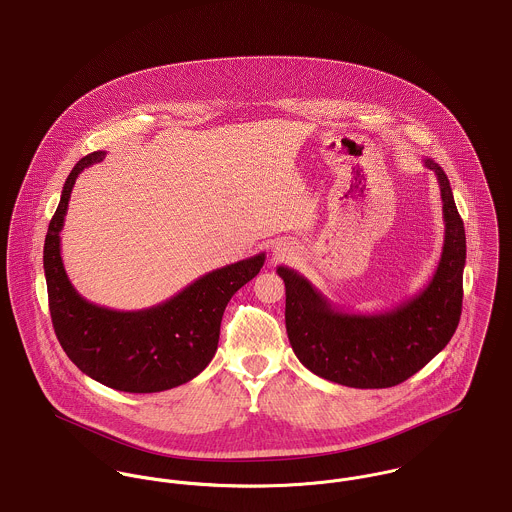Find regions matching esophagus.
I'll list each match as a JSON object with an SVG mask.
<instances>
[{
    "label": "esophagus",
    "mask_w": 512,
    "mask_h": 512,
    "mask_svg": "<svg viewBox=\"0 0 512 512\" xmlns=\"http://www.w3.org/2000/svg\"><path fill=\"white\" fill-rule=\"evenodd\" d=\"M292 255V247L290 245H286V243H278L275 245V249H273V257L275 259H286V257H290Z\"/></svg>",
    "instance_id": "34e87169"
}]
</instances>
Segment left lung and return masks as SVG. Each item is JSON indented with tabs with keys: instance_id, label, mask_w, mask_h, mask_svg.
I'll return each mask as SVG.
<instances>
[{
	"instance_id": "1",
	"label": "left lung",
	"mask_w": 512,
	"mask_h": 512,
	"mask_svg": "<svg viewBox=\"0 0 512 512\" xmlns=\"http://www.w3.org/2000/svg\"><path fill=\"white\" fill-rule=\"evenodd\" d=\"M423 163L438 179L444 245L433 278L419 294L394 310L353 314L335 308L298 271L276 269L286 286L284 319L292 351L319 378L360 390L392 388L431 362L458 327L466 230L446 173L431 158Z\"/></svg>"
}]
</instances>
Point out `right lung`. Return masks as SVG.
I'll return each mask as SVG.
<instances>
[{
  "label": "right lung",
  "instance_id": "obj_1",
  "mask_svg": "<svg viewBox=\"0 0 512 512\" xmlns=\"http://www.w3.org/2000/svg\"><path fill=\"white\" fill-rule=\"evenodd\" d=\"M105 158L93 152L68 175L44 239V276L52 325L83 374L128 394H154L187 384L218 349L222 315L237 290L259 275L265 253L216 269L158 306L117 312L85 300L60 255V232L79 173Z\"/></svg>",
  "mask_w": 512,
  "mask_h": 512
}]
</instances>
